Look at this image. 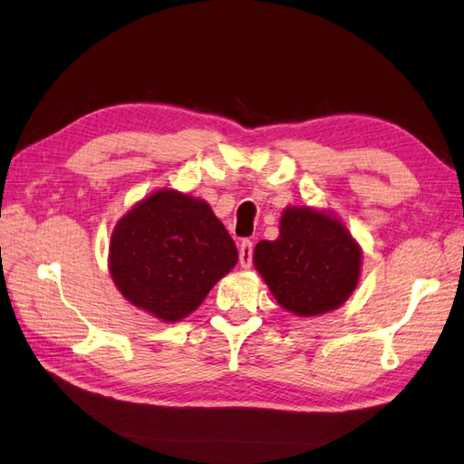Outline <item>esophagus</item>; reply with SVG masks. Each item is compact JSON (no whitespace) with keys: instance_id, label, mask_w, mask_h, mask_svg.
Masks as SVG:
<instances>
[{"instance_id":"34e87169","label":"esophagus","mask_w":464,"mask_h":464,"mask_svg":"<svg viewBox=\"0 0 464 464\" xmlns=\"http://www.w3.org/2000/svg\"><path fill=\"white\" fill-rule=\"evenodd\" d=\"M253 251H255L253 241L243 239L239 245V263L243 268H249L253 265Z\"/></svg>"}]
</instances>
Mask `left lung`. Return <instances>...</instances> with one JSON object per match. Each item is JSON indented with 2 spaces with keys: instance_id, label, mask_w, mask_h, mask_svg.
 I'll return each instance as SVG.
<instances>
[{
  "instance_id": "obj_1",
  "label": "left lung",
  "mask_w": 464,
  "mask_h": 464,
  "mask_svg": "<svg viewBox=\"0 0 464 464\" xmlns=\"http://www.w3.org/2000/svg\"><path fill=\"white\" fill-rule=\"evenodd\" d=\"M360 246L338 219L288 208L281 235L255 246V266L283 308L316 316L338 308L360 278Z\"/></svg>"
}]
</instances>
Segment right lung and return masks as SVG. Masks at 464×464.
I'll return each instance as SVG.
<instances>
[{"mask_svg": "<svg viewBox=\"0 0 464 464\" xmlns=\"http://www.w3.org/2000/svg\"><path fill=\"white\" fill-rule=\"evenodd\" d=\"M237 246L206 201L160 189L118 221L111 273L124 298L166 322L196 310L235 266Z\"/></svg>", "mask_w": 464, "mask_h": 464, "instance_id": "add662e5", "label": "right lung"}]
</instances>
